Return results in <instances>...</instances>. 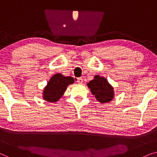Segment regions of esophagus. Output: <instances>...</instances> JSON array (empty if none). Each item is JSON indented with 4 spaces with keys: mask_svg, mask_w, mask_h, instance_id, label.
<instances>
[{
    "mask_svg": "<svg viewBox=\"0 0 157 157\" xmlns=\"http://www.w3.org/2000/svg\"><path fill=\"white\" fill-rule=\"evenodd\" d=\"M77 82H78V83H83V78H77Z\"/></svg>",
    "mask_w": 157,
    "mask_h": 157,
    "instance_id": "1",
    "label": "esophagus"
}]
</instances>
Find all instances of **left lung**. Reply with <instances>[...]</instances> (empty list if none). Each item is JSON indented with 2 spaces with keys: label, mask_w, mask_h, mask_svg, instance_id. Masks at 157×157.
Segmentation results:
<instances>
[{
  "label": "left lung",
  "mask_w": 157,
  "mask_h": 157,
  "mask_svg": "<svg viewBox=\"0 0 157 157\" xmlns=\"http://www.w3.org/2000/svg\"><path fill=\"white\" fill-rule=\"evenodd\" d=\"M87 85L91 89L92 94L100 103L109 102L113 98V87L103 77L97 75Z\"/></svg>",
  "instance_id": "obj_1"
}]
</instances>
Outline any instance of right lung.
<instances>
[{
	"label": "right lung",
	"mask_w": 157,
	"mask_h": 157,
	"mask_svg": "<svg viewBox=\"0 0 157 157\" xmlns=\"http://www.w3.org/2000/svg\"><path fill=\"white\" fill-rule=\"evenodd\" d=\"M74 82L72 77H66L61 74H56L48 81L44 91V98L47 101H57L63 96L66 87Z\"/></svg>",
	"instance_id": "right-lung-1"
}]
</instances>
